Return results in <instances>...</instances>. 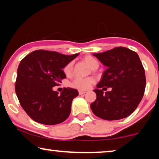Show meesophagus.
I'll list each match as a JSON object with an SVG mask.
<instances>
[{
	"instance_id": "1",
	"label": "esophagus",
	"mask_w": 159,
	"mask_h": 159,
	"mask_svg": "<svg viewBox=\"0 0 159 159\" xmlns=\"http://www.w3.org/2000/svg\"><path fill=\"white\" fill-rule=\"evenodd\" d=\"M79 94H80V95H82V94L86 93V92L85 91H79Z\"/></svg>"
}]
</instances>
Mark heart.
<instances>
[{
  "instance_id": "1",
  "label": "heart",
  "mask_w": 159,
  "mask_h": 159,
  "mask_svg": "<svg viewBox=\"0 0 159 159\" xmlns=\"http://www.w3.org/2000/svg\"><path fill=\"white\" fill-rule=\"evenodd\" d=\"M84 61L86 63L91 69L95 70L98 67V61L94 57L91 56H85L84 58ZM73 70V63L72 62L68 63L63 68V72L66 75H70L71 74ZM93 83V79L91 77L87 78H80L77 77L73 79L71 83V86L75 89L80 90H86L91 86Z\"/></svg>"
}]
</instances>
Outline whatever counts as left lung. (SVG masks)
I'll use <instances>...</instances> for the list:
<instances>
[{
	"label": "left lung",
	"instance_id": "left-lung-1",
	"mask_svg": "<svg viewBox=\"0 0 159 159\" xmlns=\"http://www.w3.org/2000/svg\"><path fill=\"white\" fill-rule=\"evenodd\" d=\"M93 56L107 69L97 84L98 89L93 90L96 99L91 104L92 111L104 120L126 118L138 107L145 91V70L139 55L125 47H116ZM106 87L111 91L103 93Z\"/></svg>",
	"mask_w": 159,
	"mask_h": 159
}]
</instances>
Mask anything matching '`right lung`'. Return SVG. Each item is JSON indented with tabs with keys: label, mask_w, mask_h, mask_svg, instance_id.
<instances>
[{
	"label": "right lung",
	"mask_w": 159,
	"mask_h": 159,
	"mask_svg": "<svg viewBox=\"0 0 159 159\" xmlns=\"http://www.w3.org/2000/svg\"><path fill=\"white\" fill-rule=\"evenodd\" d=\"M79 53L70 56L37 50L22 59L18 68L16 93L27 114L40 124H61L69 116L76 89L65 88L58 95L53 87L66 78L63 68Z\"/></svg>",
	"instance_id": "add662e5"
}]
</instances>
